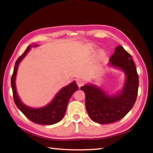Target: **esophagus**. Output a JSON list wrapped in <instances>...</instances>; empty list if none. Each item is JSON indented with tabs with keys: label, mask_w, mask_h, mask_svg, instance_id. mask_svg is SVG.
Instances as JSON below:
<instances>
[{
	"label": "esophagus",
	"mask_w": 153,
	"mask_h": 153,
	"mask_svg": "<svg viewBox=\"0 0 153 153\" xmlns=\"http://www.w3.org/2000/svg\"><path fill=\"white\" fill-rule=\"evenodd\" d=\"M76 83H77V85H78V86H79V87H81V86H82V85H84L85 82H84L83 80L78 79V80H77V81H76Z\"/></svg>",
	"instance_id": "obj_1"
}]
</instances>
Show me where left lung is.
<instances>
[{
	"instance_id": "1",
	"label": "left lung",
	"mask_w": 153,
	"mask_h": 153,
	"mask_svg": "<svg viewBox=\"0 0 153 153\" xmlns=\"http://www.w3.org/2000/svg\"><path fill=\"white\" fill-rule=\"evenodd\" d=\"M109 60L111 65L121 68L126 74L124 90L121 93L107 96L94 85L81 87L85 94L88 114L93 122L100 124H110L121 120L133 108L138 95V74L132 56L118 45Z\"/></svg>"
}]
</instances>
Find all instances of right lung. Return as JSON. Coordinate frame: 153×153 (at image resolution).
Returning a JSON list of instances; mask_svg holds the SVG:
<instances>
[{"label": "right lung", "instance_id": "right-lung-1", "mask_svg": "<svg viewBox=\"0 0 153 153\" xmlns=\"http://www.w3.org/2000/svg\"><path fill=\"white\" fill-rule=\"evenodd\" d=\"M31 45H29L22 55L20 56L15 62L14 71L11 77V87L13 90V99L15 105L20 111L34 123L42 125H52L56 124L62 119L66 110L67 105L72 95L78 90L79 87L75 82L62 88L53 101L49 105L39 109H32L26 106L21 102L19 98L15 88V77L17 71V67L21 60L25 57L27 53L30 49Z\"/></svg>", "mask_w": 153, "mask_h": 153}]
</instances>
